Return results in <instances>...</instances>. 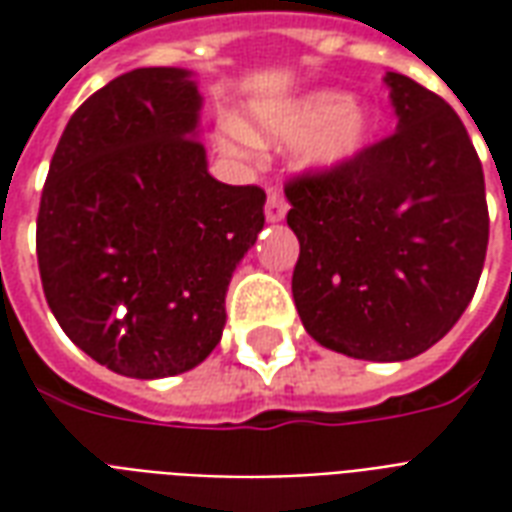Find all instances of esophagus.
Returning a JSON list of instances; mask_svg holds the SVG:
<instances>
[{
	"label": "esophagus",
	"instance_id": "1",
	"mask_svg": "<svg viewBox=\"0 0 512 512\" xmlns=\"http://www.w3.org/2000/svg\"><path fill=\"white\" fill-rule=\"evenodd\" d=\"M288 213V202H285V194L277 189V186H268V200H266V219L268 222H282Z\"/></svg>",
	"mask_w": 512,
	"mask_h": 512
}]
</instances>
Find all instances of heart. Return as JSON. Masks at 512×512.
Listing matches in <instances>:
<instances>
[{
    "instance_id": "1",
    "label": "heart",
    "mask_w": 512,
    "mask_h": 512,
    "mask_svg": "<svg viewBox=\"0 0 512 512\" xmlns=\"http://www.w3.org/2000/svg\"><path fill=\"white\" fill-rule=\"evenodd\" d=\"M378 131L381 117L373 106L356 104L340 90H310L255 104L246 123L224 128L222 147L249 153L255 142H296V167L310 175H332L365 158L376 145Z\"/></svg>"
}]
</instances>
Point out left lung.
Wrapping results in <instances>:
<instances>
[{
    "instance_id": "obj_1",
    "label": "left lung",
    "mask_w": 512,
    "mask_h": 512,
    "mask_svg": "<svg viewBox=\"0 0 512 512\" xmlns=\"http://www.w3.org/2000/svg\"><path fill=\"white\" fill-rule=\"evenodd\" d=\"M395 134L354 167L288 183L293 301L329 351L403 362L469 307L488 249L480 158L452 106L386 73Z\"/></svg>"
}]
</instances>
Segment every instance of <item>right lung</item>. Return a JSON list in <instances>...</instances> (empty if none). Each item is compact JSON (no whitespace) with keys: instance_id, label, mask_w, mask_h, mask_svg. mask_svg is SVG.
Instances as JSON below:
<instances>
[{"instance_id":"add662e5","label":"right lung","mask_w":512,"mask_h":512,"mask_svg":"<svg viewBox=\"0 0 512 512\" xmlns=\"http://www.w3.org/2000/svg\"><path fill=\"white\" fill-rule=\"evenodd\" d=\"M202 95L186 68H136L62 131L38 213L43 293L98 365L167 378L208 359L266 191L211 178Z\"/></svg>"}]
</instances>
